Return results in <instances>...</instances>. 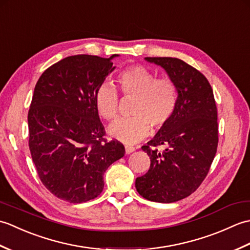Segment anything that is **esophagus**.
<instances>
[{
    "instance_id": "esophagus-1",
    "label": "esophagus",
    "mask_w": 250,
    "mask_h": 250,
    "mask_svg": "<svg viewBox=\"0 0 250 250\" xmlns=\"http://www.w3.org/2000/svg\"><path fill=\"white\" fill-rule=\"evenodd\" d=\"M125 153H126V155H129V153H131V152H133V151L135 150V148H134L133 146H130V145H125Z\"/></svg>"
}]
</instances>
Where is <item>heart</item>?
I'll use <instances>...</instances> for the list:
<instances>
[{
  "label": "heart",
  "instance_id": "1",
  "mask_svg": "<svg viewBox=\"0 0 250 250\" xmlns=\"http://www.w3.org/2000/svg\"><path fill=\"white\" fill-rule=\"evenodd\" d=\"M118 83L125 97L134 98L131 118L116 120L108 128L113 139L126 144L142 141L153 130L164 128L176 110L178 92L176 84L168 78H159L148 68L134 65L118 75ZM95 107L106 120L118 115L119 97L111 84L105 83L95 92Z\"/></svg>",
  "mask_w": 250,
  "mask_h": 250
}]
</instances>
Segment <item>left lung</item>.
<instances>
[{"label": "left lung", "instance_id": "8db88e82", "mask_svg": "<svg viewBox=\"0 0 250 250\" xmlns=\"http://www.w3.org/2000/svg\"><path fill=\"white\" fill-rule=\"evenodd\" d=\"M163 67L176 84V110L142 149L150 158L148 172L135 180L143 198L172 203L187 198L200 187L218 146L217 106L213 89L196 68L177 58L147 57ZM166 146L163 152L156 147Z\"/></svg>", "mask_w": 250, "mask_h": 250}]
</instances>
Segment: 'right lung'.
I'll list each match as a JSON object with an SVG mask.
<instances>
[{
	"mask_svg": "<svg viewBox=\"0 0 250 250\" xmlns=\"http://www.w3.org/2000/svg\"><path fill=\"white\" fill-rule=\"evenodd\" d=\"M110 58L76 55L47 68L37 81L28 114L29 147L41 182L57 198L83 203L103 191V175L125 156L106 141L95 92L115 70Z\"/></svg>",
	"mask_w": 250,
	"mask_h": 250,
	"instance_id": "add662e5",
	"label": "right lung"
}]
</instances>
